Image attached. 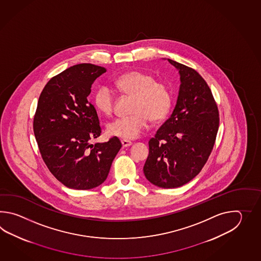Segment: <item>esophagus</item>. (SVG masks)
I'll use <instances>...</instances> for the list:
<instances>
[{
  "instance_id": "34e87169",
  "label": "esophagus",
  "mask_w": 261,
  "mask_h": 261,
  "mask_svg": "<svg viewBox=\"0 0 261 261\" xmlns=\"http://www.w3.org/2000/svg\"><path fill=\"white\" fill-rule=\"evenodd\" d=\"M121 144H122V146L125 148V147H128V146H130L133 143L130 142V141H127V140H122L121 141Z\"/></svg>"
}]
</instances>
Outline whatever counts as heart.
Returning a JSON list of instances; mask_svg holds the SVG:
<instances>
[{
    "instance_id": "heart-1",
    "label": "heart",
    "mask_w": 261,
    "mask_h": 261,
    "mask_svg": "<svg viewBox=\"0 0 261 261\" xmlns=\"http://www.w3.org/2000/svg\"><path fill=\"white\" fill-rule=\"evenodd\" d=\"M116 85L124 94L134 98L133 114L116 118L107 125V133L111 136L127 141L138 138L147 126L148 117L153 122L161 121L172 108L169 86L164 82L155 81L150 74L136 71L126 72L117 78ZM94 103L101 114L111 115L115 103L114 91L107 86H101L95 93Z\"/></svg>"
}]
</instances>
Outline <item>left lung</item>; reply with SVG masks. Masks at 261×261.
<instances>
[{"label":"left lung","mask_w":261,"mask_h":261,"mask_svg":"<svg viewBox=\"0 0 261 261\" xmlns=\"http://www.w3.org/2000/svg\"><path fill=\"white\" fill-rule=\"evenodd\" d=\"M180 75L171 117L150 139L145 178L162 189H175L199 174L211 154L219 115L211 89L194 69L168 59Z\"/></svg>","instance_id":"1"}]
</instances>
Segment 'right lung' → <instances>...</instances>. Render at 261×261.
Returning <instances> with one entry per match:
<instances>
[{"label": "right lung", "instance_id": "1", "mask_svg": "<svg viewBox=\"0 0 261 261\" xmlns=\"http://www.w3.org/2000/svg\"><path fill=\"white\" fill-rule=\"evenodd\" d=\"M105 67L81 63L51 78L40 95L34 132L51 173L65 187L91 189L108 176L122 144L117 137L90 144L101 133L97 112L88 97Z\"/></svg>", "mask_w": 261, "mask_h": 261}]
</instances>
